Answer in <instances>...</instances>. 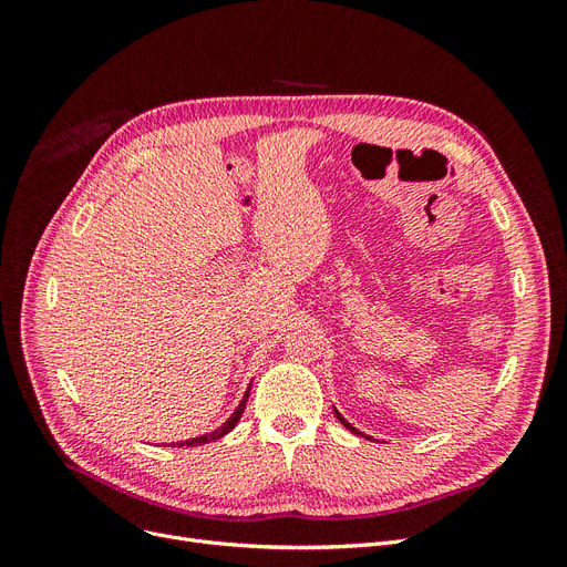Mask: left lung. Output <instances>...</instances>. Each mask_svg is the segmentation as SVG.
Segmentation results:
<instances>
[{
  "label": "left lung",
  "instance_id": "1",
  "mask_svg": "<svg viewBox=\"0 0 567 567\" xmlns=\"http://www.w3.org/2000/svg\"><path fill=\"white\" fill-rule=\"evenodd\" d=\"M336 415H338V421H340V423H342V425H344L349 432H353V434H361L359 430H355V427H353V425H351V423L344 419V415H342L338 409H336ZM361 436H365V434H361ZM365 439H370V436H365Z\"/></svg>",
  "mask_w": 567,
  "mask_h": 567
}]
</instances>
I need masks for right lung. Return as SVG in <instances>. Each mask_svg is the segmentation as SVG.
<instances>
[{"label": "right lung", "instance_id": "add662e5", "mask_svg": "<svg viewBox=\"0 0 567 567\" xmlns=\"http://www.w3.org/2000/svg\"><path fill=\"white\" fill-rule=\"evenodd\" d=\"M248 395H250V385H248V391H246V395H244V400L238 402V406L234 409V413L229 415V419L218 427V430H214V432H206V434H199V436H195V439H186V441H176V443H172V445H202V443H212V441H216V439H220V436H225L227 432H231L234 427H236V423L241 421V415H244V409H246V402H248Z\"/></svg>", "mask_w": 567, "mask_h": 567}]
</instances>
